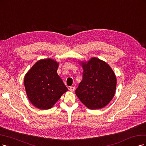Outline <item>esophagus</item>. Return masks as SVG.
<instances>
[{
	"label": "esophagus",
	"instance_id": "34e87169",
	"mask_svg": "<svg viewBox=\"0 0 146 146\" xmlns=\"http://www.w3.org/2000/svg\"><path fill=\"white\" fill-rule=\"evenodd\" d=\"M74 89H75V87H74V86H72V87H70L69 88V90H70V92H74Z\"/></svg>",
	"mask_w": 146,
	"mask_h": 146
}]
</instances>
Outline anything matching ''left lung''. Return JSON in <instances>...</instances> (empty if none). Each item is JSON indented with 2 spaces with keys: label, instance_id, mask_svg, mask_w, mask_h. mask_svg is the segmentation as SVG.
Wrapping results in <instances>:
<instances>
[{
  "label": "left lung",
  "instance_id": "left-lung-1",
  "mask_svg": "<svg viewBox=\"0 0 146 146\" xmlns=\"http://www.w3.org/2000/svg\"><path fill=\"white\" fill-rule=\"evenodd\" d=\"M82 80L75 93L83 104L92 110L102 109L115 95L116 78L111 67L104 61L93 58L81 62Z\"/></svg>",
  "mask_w": 146,
  "mask_h": 146
}]
</instances>
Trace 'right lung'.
<instances>
[{"label":"right lung","instance_id":"obj_1","mask_svg":"<svg viewBox=\"0 0 146 146\" xmlns=\"http://www.w3.org/2000/svg\"><path fill=\"white\" fill-rule=\"evenodd\" d=\"M58 65L51 59H41L25 74L24 85L28 98L39 109H50L68 90L57 73Z\"/></svg>","mask_w":146,"mask_h":146}]
</instances>
